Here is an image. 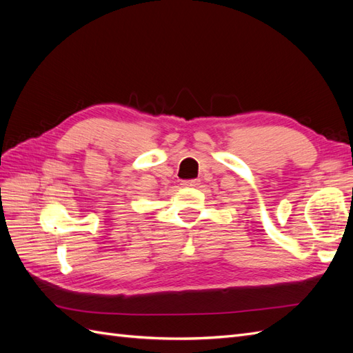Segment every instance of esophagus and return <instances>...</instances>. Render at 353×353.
Instances as JSON below:
<instances>
[{
	"instance_id": "obj_1",
	"label": "esophagus",
	"mask_w": 353,
	"mask_h": 353,
	"mask_svg": "<svg viewBox=\"0 0 353 353\" xmlns=\"http://www.w3.org/2000/svg\"><path fill=\"white\" fill-rule=\"evenodd\" d=\"M198 185H200V180H198V179L183 180V182H182V186H185V188H196Z\"/></svg>"
}]
</instances>
